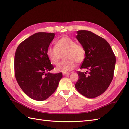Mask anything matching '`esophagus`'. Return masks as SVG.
<instances>
[{
	"mask_svg": "<svg viewBox=\"0 0 129 129\" xmlns=\"http://www.w3.org/2000/svg\"><path fill=\"white\" fill-rule=\"evenodd\" d=\"M70 75V73H63V75L64 76H68Z\"/></svg>",
	"mask_w": 129,
	"mask_h": 129,
	"instance_id": "obj_1",
	"label": "esophagus"
}]
</instances>
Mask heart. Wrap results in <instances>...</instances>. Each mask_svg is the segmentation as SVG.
Returning <instances> with one entry per match:
<instances>
[{
	"label": "heart",
	"mask_w": 129,
	"mask_h": 129,
	"mask_svg": "<svg viewBox=\"0 0 129 129\" xmlns=\"http://www.w3.org/2000/svg\"><path fill=\"white\" fill-rule=\"evenodd\" d=\"M64 54V61L60 62L55 68L57 72L68 73L76 67V62L81 63L84 60L85 50L83 46L69 37H63L55 43L54 48L49 47L46 55L51 64L56 65L61 54Z\"/></svg>",
	"instance_id": "heart-1"
}]
</instances>
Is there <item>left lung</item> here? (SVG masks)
I'll return each instance as SVG.
<instances>
[{
	"label": "left lung",
	"mask_w": 129,
	"mask_h": 129,
	"mask_svg": "<svg viewBox=\"0 0 129 129\" xmlns=\"http://www.w3.org/2000/svg\"><path fill=\"white\" fill-rule=\"evenodd\" d=\"M77 34L76 39L85 50L80 69H89V72H77L79 79L75 87L84 96L94 98L102 94L110 85L116 57L110 44L104 38L87 30H79Z\"/></svg>",
	"instance_id": "8db88e82"
}]
</instances>
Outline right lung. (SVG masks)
Returning <instances> with one entry per match:
<instances>
[{
	"instance_id": "add662e5",
	"label": "right lung",
	"mask_w": 129,
	"mask_h": 129,
	"mask_svg": "<svg viewBox=\"0 0 129 129\" xmlns=\"http://www.w3.org/2000/svg\"><path fill=\"white\" fill-rule=\"evenodd\" d=\"M54 37L53 33H37L21 42L15 51L16 80L26 95L37 101L50 96L62 77L61 73H49L54 68L46 50Z\"/></svg>"
}]
</instances>
